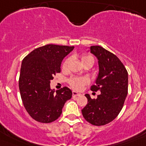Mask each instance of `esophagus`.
<instances>
[{
  "mask_svg": "<svg viewBox=\"0 0 146 146\" xmlns=\"http://www.w3.org/2000/svg\"><path fill=\"white\" fill-rule=\"evenodd\" d=\"M72 96H81V94H79V93H77V91H72Z\"/></svg>",
  "mask_w": 146,
  "mask_h": 146,
  "instance_id": "34e87169",
  "label": "esophagus"
}]
</instances>
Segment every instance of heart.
<instances>
[{
    "instance_id": "1",
    "label": "heart",
    "mask_w": 146,
    "mask_h": 146,
    "mask_svg": "<svg viewBox=\"0 0 146 146\" xmlns=\"http://www.w3.org/2000/svg\"><path fill=\"white\" fill-rule=\"evenodd\" d=\"M81 61L82 63H84L85 61L88 60H92L94 62V58L92 55H89L87 53H83L80 56ZM69 62H70V58H67L64 60V61L62 64V69H66L68 66H69ZM88 83V80L84 77H72L69 80V84L71 87L73 89L76 90V91H80L83 88L85 85Z\"/></svg>"
}]
</instances>
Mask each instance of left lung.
Listing matches in <instances>:
<instances>
[{
  "mask_svg": "<svg viewBox=\"0 0 146 146\" xmlns=\"http://www.w3.org/2000/svg\"><path fill=\"white\" fill-rule=\"evenodd\" d=\"M91 52L99 60V72L93 91H101L97 99L89 94L86 106L82 110L85 119L94 126L108 124L122 110L128 94V72L116 55L101 46H91Z\"/></svg>",
  "mask_w": 146,
  "mask_h": 146,
  "instance_id": "left-lung-1",
  "label": "left lung"
}]
</instances>
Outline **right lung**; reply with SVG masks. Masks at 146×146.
I'll use <instances>...</instances> for the list:
<instances>
[{
  "label": "right lung",
  "mask_w": 146,
  "mask_h": 146,
  "mask_svg": "<svg viewBox=\"0 0 146 146\" xmlns=\"http://www.w3.org/2000/svg\"><path fill=\"white\" fill-rule=\"evenodd\" d=\"M74 47L47 44L33 50L22 62L19 88L23 105L30 116L41 123H51L62 113V108L72 98L69 88L50 89V80L60 72L62 60Z\"/></svg>",
  "instance_id": "1"
}]
</instances>
